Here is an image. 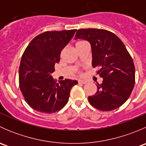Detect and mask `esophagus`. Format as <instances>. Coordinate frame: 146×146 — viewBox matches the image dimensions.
Returning <instances> with one entry per match:
<instances>
[{
    "mask_svg": "<svg viewBox=\"0 0 146 146\" xmlns=\"http://www.w3.org/2000/svg\"><path fill=\"white\" fill-rule=\"evenodd\" d=\"M78 84H85L86 83V81H85V80H78Z\"/></svg>",
    "mask_w": 146,
    "mask_h": 146,
    "instance_id": "1",
    "label": "esophagus"
}]
</instances>
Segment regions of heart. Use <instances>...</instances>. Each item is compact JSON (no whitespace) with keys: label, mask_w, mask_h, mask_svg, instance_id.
Listing matches in <instances>:
<instances>
[{"label":"heart","mask_w":146,"mask_h":146,"mask_svg":"<svg viewBox=\"0 0 146 146\" xmlns=\"http://www.w3.org/2000/svg\"><path fill=\"white\" fill-rule=\"evenodd\" d=\"M82 42H78L77 44H79V43H82Z\"/></svg>","instance_id":"1"}]
</instances>
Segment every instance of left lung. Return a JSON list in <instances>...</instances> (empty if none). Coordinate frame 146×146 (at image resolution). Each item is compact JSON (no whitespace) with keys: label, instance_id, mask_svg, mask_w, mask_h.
<instances>
[{"label":"left lung","instance_id":"obj_1","mask_svg":"<svg viewBox=\"0 0 146 146\" xmlns=\"http://www.w3.org/2000/svg\"><path fill=\"white\" fill-rule=\"evenodd\" d=\"M76 39L88 41L92 47V66L98 68L102 82L88 97L91 105L101 111H111L129 99L135 83V66L130 54L120 39L101 29H80Z\"/></svg>","mask_w":146,"mask_h":146}]
</instances>
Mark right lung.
Segmentation results:
<instances>
[{"label": "right lung", "instance_id": "obj_1", "mask_svg": "<svg viewBox=\"0 0 146 146\" xmlns=\"http://www.w3.org/2000/svg\"><path fill=\"white\" fill-rule=\"evenodd\" d=\"M76 29L48 31L35 36L25 50L19 68V85L31 108L42 113L56 112L68 101L77 80L65 79L57 83L51 76L59 63L63 48Z\"/></svg>", "mask_w": 146, "mask_h": 146}]
</instances>
